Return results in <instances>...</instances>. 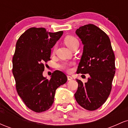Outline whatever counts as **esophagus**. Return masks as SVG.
Segmentation results:
<instances>
[{
    "label": "esophagus",
    "instance_id": "obj_1",
    "mask_svg": "<svg viewBox=\"0 0 128 128\" xmlns=\"http://www.w3.org/2000/svg\"><path fill=\"white\" fill-rule=\"evenodd\" d=\"M72 79H73V78H72V77L71 76H69V75L67 76V79H68V80H72Z\"/></svg>",
    "mask_w": 128,
    "mask_h": 128
}]
</instances>
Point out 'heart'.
<instances>
[{
  "mask_svg": "<svg viewBox=\"0 0 128 128\" xmlns=\"http://www.w3.org/2000/svg\"><path fill=\"white\" fill-rule=\"evenodd\" d=\"M64 43L66 44V45L68 47V48H70V49H72L73 47L75 46L76 45L79 44V41L78 40V39L74 36H68L64 38ZM56 49V47L55 46L54 48V52H55ZM73 65L72 62H63L62 64H61L60 65V68L63 69V70H66L67 72H70L71 71V67Z\"/></svg>",
  "mask_w": 128,
  "mask_h": 128,
  "instance_id": "1",
  "label": "heart"
}]
</instances>
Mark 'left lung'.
<instances>
[{
    "mask_svg": "<svg viewBox=\"0 0 128 128\" xmlns=\"http://www.w3.org/2000/svg\"><path fill=\"white\" fill-rule=\"evenodd\" d=\"M76 34L84 44L77 73H88L86 83L76 79L78 88L74 98L79 105L94 111L108 99L116 72L115 55L109 36L94 24L80 26Z\"/></svg>",
    "mask_w": 128,
    "mask_h": 128,
    "instance_id": "obj_1",
    "label": "left lung"
}]
</instances>
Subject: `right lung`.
<instances>
[{
	"label": "right lung",
	"mask_w": 128,
	"mask_h": 128,
	"mask_svg": "<svg viewBox=\"0 0 128 128\" xmlns=\"http://www.w3.org/2000/svg\"><path fill=\"white\" fill-rule=\"evenodd\" d=\"M63 31L49 32L44 28H30L19 37L12 58V73L19 96L28 108L36 112L52 106L56 90L67 80L62 72L55 70L50 79L42 76L44 63L50 60L51 49Z\"/></svg>",
	"instance_id": "right-lung-1"
}]
</instances>
